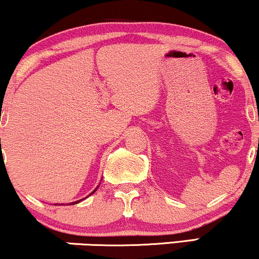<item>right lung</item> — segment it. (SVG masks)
I'll use <instances>...</instances> for the list:
<instances>
[{
    "label": "right lung",
    "instance_id": "1",
    "mask_svg": "<svg viewBox=\"0 0 259 259\" xmlns=\"http://www.w3.org/2000/svg\"><path fill=\"white\" fill-rule=\"evenodd\" d=\"M0 141H1V139H0ZM98 190V187L97 188H95V190L94 191H93V192L91 193V194H93V193H94L95 192V191H97ZM80 202V200H77V202H72V203H69V204H77V203H79ZM55 205H56V204H55Z\"/></svg>",
    "mask_w": 259,
    "mask_h": 259
}]
</instances>
